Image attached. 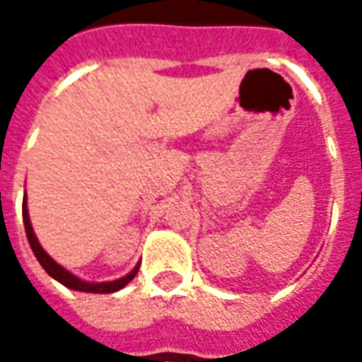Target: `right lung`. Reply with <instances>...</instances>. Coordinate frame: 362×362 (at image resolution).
Listing matches in <instances>:
<instances>
[{"instance_id": "right-lung-1", "label": "right lung", "mask_w": 362, "mask_h": 362, "mask_svg": "<svg viewBox=\"0 0 362 362\" xmlns=\"http://www.w3.org/2000/svg\"><path fill=\"white\" fill-rule=\"evenodd\" d=\"M23 221H25V230H27V238L28 244H30V248L35 252L36 259L40 262V266L46 269V273L54 277L56 281H59L64 287L67 288H74V291H81V293H116L119 288H124L129 283V281L134 279L137 272H139V264L132 269V272L124 275V277H119L116 281H104V283H89V281H83L79 277H75L74 273H69L66 267H62L58 262H54V259L48 256V252L44 250L40 243H38V238H36L35 230H33V225H30V217H28V209H27V197L23 199Z\"/></svg>"}]
</instances>
